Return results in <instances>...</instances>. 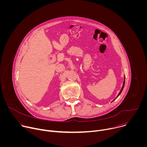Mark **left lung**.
Returning a JSON list of instances; mask_svg holds the SVG:
<instances>
[{"mask_svg":"<svg viewBox=\"0 0 147 147\" xmlns=\"http://www.w3.org/2000/svg\"><path fill=\"white\" fill-rule=\"evenodd\" d=\"M124 84H125V76H124V81H123V86H122V88H121V90H120V92L119 93L118 95L116 96V98H115L114 100H115V99H116V98H117V97H118V96L120 95V94H121V92H122V91H123V88H124Z\"/></svg>","mask_w":147,"mask_h":147,"instance_id":"1","label":"left lung"}]
</instances>
